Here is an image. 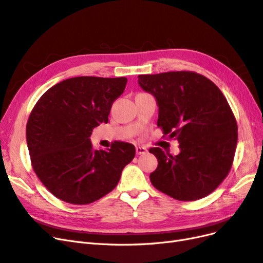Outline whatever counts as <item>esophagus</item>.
I'll list each match as a JSON object with an SVG mask.
<instances>
[{
    "label": "esophagus",
    "mask_w": 263,
    "mask_h": 263,
    "mask_svg": "<svg viewBox=\"0 0 263 263\" xmlns=\"http://www.w3.org/2000/svg\"><path fill=\"white\" fill-rule=\"evenodd\" d=\"M147 153V148L145 147H140V146H137L136 147V154L137 155H144Z\"/></svg>",
    "instance_id": "esophagus-1"
}]
</instances>
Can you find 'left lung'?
Returning a JSON list of instances; mask_svg holds the SVG:
<instances>
[{
    "label": "left lung",
    "instance_id": "8db88e82",
    "mask_svg": "<svg viewBox=\"0 0 263 263\" xmlns=\"http://www.w3.org/2000/svg\"><path fill=\"white\" fill-rule=\"evenodd\" d=\"M142 90L159 106L158 127L180 144V154L158 159L150 181L160 192L179 201H196L211 194L232 169L238 139L235 115L221 91L193 71L138 76Z\"/></svg>",
    "mask_w": 263,
    "mask_h": 263
}]
</instances>
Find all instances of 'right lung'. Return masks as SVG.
Here are the masks:
<instances>
[{
	"label": "right lung",
	"instance_id": "1",
	"mask_svg": "<svg viewBox=\"0 0 263 263\" xmlns=\"http://www.w3.org/2000/svg\"><path fill=\"white\" fill-rule=\"evenodd\" d=\"M127 79L77 77L46 91L26 125L31 166L46 189L59 200L85 205L113 191L136 150L114 141L93 150L94 127L108 122L110 107L123 94Z\"/></svg>",
	"mask_w": 263,
	"mask_h": 263
}]
</instances>
